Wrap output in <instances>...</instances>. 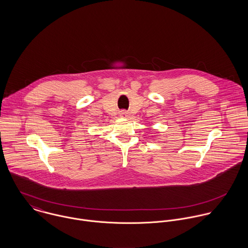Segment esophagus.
<instances>
[{"instance_id": "34e87169", "label": "esophagus", "mask_w": 248, "mask_h": 248, "mask_svg": "<svg viewBox=\"0 0 248 248\" xmlns=\"http://www.w3.org/2000/svg\"><path fill=\"white\" fill-rule=\"evenodd\" d=\"M120 116H121V117H123V118H126V117L128 116V114H127V111H125V110H122V111L120 112Z\"/></svg>"}]
</instances>
